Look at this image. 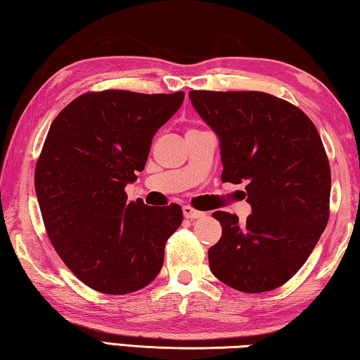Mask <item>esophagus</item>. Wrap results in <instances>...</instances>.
Listing matches in <instances>:
<instances>
[{
	"mask_svg": "<svg viewBox=\"0 0 360 360\" xmlns=\"http://www.w3.org/2000/svg\"><path fill=\"white\" fill-rule=\"evenodd\" d=\"M182 212H184V217H187V219H200L205 216V212L193 210V208H191V206H184V208H182Z\"/></svg>",
	"mask_w": 360,
	"mask_h": 360,
	"instance_id": "esophagus-1",
	"label": "esophagus"
}]
</instances>
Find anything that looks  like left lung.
Listing matches in <instances>:
<instances>
[{
    "label": "left lung",
    "instance_id": "left-lung-1",
    "mask_svg": "<svg viewBox=\"0 0 360 360\" xmlns=\"http://www.w3.org/2000/svg\"><path fill=\"white\" fill-rule=\"evenodd\" d=\"M216 133L222 181L246 182L251 214L212 212L222 236L210 248L219 281L257 294L288 283L318 245L328 221L330 167L308 115L264 92L188 94Z\"/></svg>",
    "mask_w": 360,
    "mask_h": 360
}]
</instances>
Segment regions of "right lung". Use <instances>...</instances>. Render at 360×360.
<instances>
[{"label":"right lung","instance_id":"obj_1","mask_svg":"<svg viewBox=\"0 0 360 360\" xmlns=\"http://www.w3.org/2000/svg\"><path fill=\"white\" fill-rule=\"evenodd\" d=\"M182 101L184 92L105 90L77 96L52 122L36 163V197L57 254L89 288L130 294L162 270L181 206L129 202L125 186Z\"/></svg>","mask_w":360,"mask_h":360}]
</instances>
